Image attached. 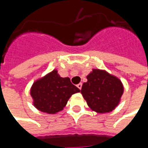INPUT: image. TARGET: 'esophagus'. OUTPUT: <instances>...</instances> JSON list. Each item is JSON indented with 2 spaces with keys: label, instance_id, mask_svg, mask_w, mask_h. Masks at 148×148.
<instances>
[{
  "label": "esophagus",
  "instance_id": "esophagus-1",
  "mask_svg": "<svg viewBox=\"0 0 148 148\" xmlns=\"http://www.w3.org/2000/svg\"><path fill=\"white\" fill-rule=\"evenodd\" d=\"M77 88L80 90V89L82 88V84H81V83H80V84H77Z\"/></svg>",
  "mask_w": 148,
  "mask_h": 148
}]
</instances>
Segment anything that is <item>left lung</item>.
Listing matches in <instances>:
<instances>
[{
  "instance_id": "left-lung-1",
  "label": "left lung",
  "mask_w": 148,
  "mask_h": 148,
  "mask_svg": "<svg viewBox=\"0 0 148 148\" xmlns=\"http://www.w3.org/2000/svg\"><path fill=\"white\" fill-rule=\"evenodd\" d=\"M87 79L81 93L89 108L99 113L109 112L115 109L123 92L121 81L99 69H93Z\"/></svg>"
}]
</instances>
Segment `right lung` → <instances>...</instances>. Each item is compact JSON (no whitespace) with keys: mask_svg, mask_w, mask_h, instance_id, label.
<instances>
[{"mask_svg":"<svg viewBox=\"0 0 148 148\" xmlns=\"http://www.w3.org/2000/svg\"><path fill=\"white\" fill-rule=\"evenodd\" d=\"M69 77L62 78L54 70L36 81L31 88L34 106L43 112L54 114L63 110L72 94L79 92Z\"/></svg>","mask_w":148,"mask_h":148,"instance_id":"obj_1","label":"right lung"}]
</instances>
